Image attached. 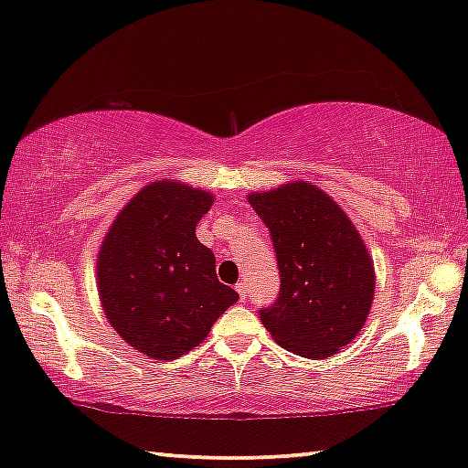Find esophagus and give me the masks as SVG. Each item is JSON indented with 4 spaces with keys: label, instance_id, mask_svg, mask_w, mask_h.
<instances>
[{
    "label": "esophagus",
    "instance_id": "obj_1",
    "mask_svg": "<svg viewBox=\"0 0 468 468\" xmlns=\"http://www.w3.org/2000/svg\"><path fill=\"white\" fill-rule=\"evenodd\" d=\"M236 292H239L240 300H242V303H245V300H247V283H245V281H240V283H236Z\"/></svg>",
    "mask_w": 468,
    "mask_h": 468
}]
</instances>
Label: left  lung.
<instances>
[{
	"instance_id": "left-lung-1",
	"label": "left lung",
	"mask_w": 468,
	"mask_h": 468,
	"mask_svg": "<svg viewBox=\"0 0 468 468\" xmlns=\"http://www.w3.org/2000/svg\"><path fill=\"white\" fill-rule=\"evenodd\" d=\"M272 239L281 290L260 319L274 341L303 357L335 356L362 330L375 268L354 223L311 183L249 196Z\"/></svg>"
}]
</instances>
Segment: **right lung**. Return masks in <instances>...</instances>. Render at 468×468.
<instances>
[{"label": "right lung", "instance_id": "add662e5", "mask_svg": "<svg viewBox=\"0 0 468 468\" xmlns=\"http://www.w3.org/2000/svg\"><path fill=\"white\" fill-rule=\"evenodd\" d=\"M213 196L175 181L151 183L121 210L98 258L108 322L127 345L157 360L197 347L229 304L215 253L196 239Z\"/></svg>", "mask_w": 468, "mask_h": 468}]
</instances>
